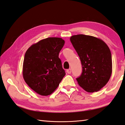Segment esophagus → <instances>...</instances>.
I'll use <instances>...</instances> for the list:
<instances>
[{
  "label": "esophagus",
  "mask_w": 125,
  "mask_h": 125,
  "mask_svg": "<svg viewBox=\"0 0 125 125\" xmlns=\"http://www.w3.org/2000/svg\"><path fill=\"white\" fill-rule=\"evenodd\" d=\"M67 73H69V74L71 73V69H69L67 70Z\"/></svg>",
  "instance_id": "34e87169"
}]
</instances>
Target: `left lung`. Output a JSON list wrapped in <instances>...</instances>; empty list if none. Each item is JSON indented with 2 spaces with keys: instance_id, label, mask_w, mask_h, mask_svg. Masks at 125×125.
<instances>
[{
  "instance_id": "1",
  "label": "left lung",
  "mask_w": 125,
  "mask_h": 125,
  "mask_svg": "<svg viewBox=\"0 0 125 125\" xmlns=\"http://www.w3.org/2000/svg\"><path fill=\"white\" fill-rule=\"evenodd\" d=\"M70 41L81 61L83 71L76 78L87 92H97L109 81L112 72V55L104 41L95 37L78 34Z\"/></svg>"
}]
</instances>
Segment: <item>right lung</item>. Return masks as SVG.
Instances as JSON below:
<instances>
[{
    "instance_id": "1",
    "label": "right lung",
    "mask_w": 125,
    "mask_h": 125,
    "mask_svg": "<svg viewBox=\"0 0 125 125\" xmlns=\"http://www.w3.org/2000/svg\"><path fill=\"white\" fill-rule=\"evenodd\" d=\"M64 43L62 38H48L31 45L25 53L23 79L40 95L51 94L65 75L58 57Z\"/></svg>"
}]
</instances>
